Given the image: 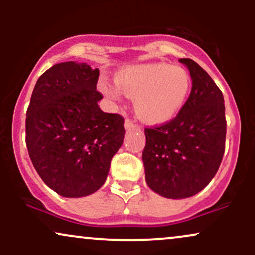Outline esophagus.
<instances>
[{"instance_id": "obj_1", "label": "esophagus", "mask_w": 255, "mask_h": 255, "mask_svg": "<svg viewBox=\"0 0 255 255\" xmlns=\"http://www.w3.org/2000/svg\"><path fill=\"white\" fill-rule=\"evenodd\" d=\"M125 128L127 130H131V129H136L137 125L134 124L130 119H126L125 120Z\"/></svg>"}]
</instances>
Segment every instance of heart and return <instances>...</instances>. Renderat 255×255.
<instances>
[{
  "label": "heart",
  "instance_id": "b5f03b06",
  "mask_svg": "<svg viewBox=\"0 0 255 255\" xmlns=\"http://www.w3.org/2000/svg\"><path fill=\"white\" fill-rule=\"evenodd\" d=\"M116 85L101 81L108 98L120 101L122 93L135 98L136 114L152 124L165 122L180 111L191 90V77L182 67L166 63L128 66L118 72Z\"/></svg>",
  "mask_w": 255,
  "mask_h": 255
}]
</instances>
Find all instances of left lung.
<instances>
[{
    "mask_svg": "<svg viewBox=\"0 0 255 255\" xmlns=\"http://www.w3.org/2000/svg\"><path fill=\"white\" fill-rule=\"evenodd\" d=\"M192 91L176 118L145 128V178L153 192L169 199L195 195L215 177L225 148V107L222 91L191 58Z\"/></svg>",
    "mask_w": 255,
    "mask_h": 255,
    "instance_id": "8db88e82",
    "label": "left lung"
}]
</instances>
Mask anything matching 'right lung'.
<instances>
[{"label": "right lung", "mask_w": 255, "mask_h": 255, "mask_svg": "<svg viewBox=\"0 0 255 255\" xmlns=\"http://www.w3.org/2000/svg\"><path fill=\"white\" fill-rule=\"evenodd\" d=\"M98 68L57 63L40 75L26 113V145L38 175L66 198L103 186L125 137V120L101 110Z\"/></svg>", "instance_id": "right-lung-1"}]
</instances>
